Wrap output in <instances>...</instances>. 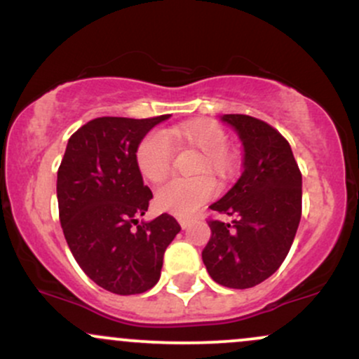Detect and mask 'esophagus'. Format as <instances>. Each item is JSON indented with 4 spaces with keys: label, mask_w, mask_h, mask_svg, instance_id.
<instances>
[{
    "label": "esophagus",
    "mask_w": 359,
    "mask_h": 359,
    "mask_svg": "<svg viewBox=\"0 0 359 359\" xmlns=\"http://www.w3.org/2000/svg\"><path fill=\"white\" fill-rule=\"evenodd\" d=\"M177 221H179V224L182 226V228L185 229V228H189V226H191L192 217H189V216H179V217H177Z\"/></svg>",
    "instance_id": "1"
}]
</instances>
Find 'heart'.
<instances>
[{"mask_svg":"<svg viewBox=\"0 0 359 359\" xmlns=\"http://www.w3.org/2000/svg\"><path fill=\"white\" fill-rule=\"evenodd\" d=\"M187 142L204 154L199 172L211 170L219 179H229L236 170V163L228 151V135L219 125L211 121L192 123L170 128V130H154L140 142L137 148V165L145 179L160 182L170 172L174 163V143ZM217 192L216 180L211 175L197 179L167 180L156 189V205L172 214H189L201 208Z\"/></svg>","mask_w":359,"mask_h":359,"instance_id":"obj_1","label":"heart"}]
</instances>
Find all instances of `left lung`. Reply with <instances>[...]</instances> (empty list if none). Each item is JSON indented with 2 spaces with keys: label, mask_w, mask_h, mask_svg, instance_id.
<instances>
[{
  "label": "left lung",
  "mask_w": 359,
  "mask_h": 359,
  "mask_svg": "<svg viewBox=\"0 0 359 359\" xmlns=\"http://www.w3.org/2000/svg\"><path fill=\"white\" fill-rule=\"evenodd\" d=\"M245 147V170L211 205L231 222L209 219L203 262L214 282L250 288L273 275L288 255L302 216V174L288 142L262 119L224 114Z\"/></svg>",
  "instance_id": "8db88e82"
}]
</instances>
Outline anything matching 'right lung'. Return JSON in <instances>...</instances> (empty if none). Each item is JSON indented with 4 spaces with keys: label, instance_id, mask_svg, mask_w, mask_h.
Masks as SVG:
<instances>
[{
    "label": "right lung",
    "instance_id": "right-lung-1",
    "mask_svg": "<svg viewBox=\"0 0 359 359\" xmlns=\"http://www.w3.org/2000/svg\"><path fill=\"white\" fill-rule=\"evenodd\" d=\"M168 114L90 119L69 138L57 172L59 219L84 273L104 290L135 295L158 282L179 222L162 214L138 222L154 197L143 185L137 148Z\"/></svg>",
    "mask_w": 359,
    "mask_h": 359
}]
</instances>
